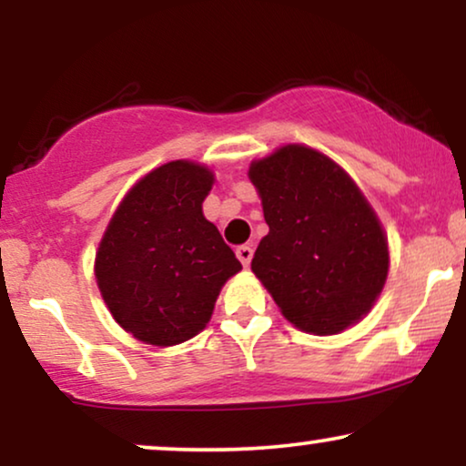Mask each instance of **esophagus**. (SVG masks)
I'll list each match as a JSON object with an SVG mask.
<instances>
[{
	"label": "esophagus",
	"mask_w": 466,
	"mask_h": 466,
	"mask_svg": "<svg viewBox=\"0 0 466 466\" xmlns=\"http://www.w3.org/2000/svg\"><path fill=\"white\" fill-rule=\"evenodd\" d=\"M235 254H238L239 263L244 265V267H248V265H250V260H252V254H254V250H252V246L244 244V246H238V250H235Z\"/></svg>",
	"instance_id": "34e87169"
}]
</instances>
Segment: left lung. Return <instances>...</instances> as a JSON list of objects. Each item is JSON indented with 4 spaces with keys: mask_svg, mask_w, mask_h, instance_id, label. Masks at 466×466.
<instances>
[{
    "mask_svg": "<svg viewBox=\"0 0 466 466\" xmlns=\"http://www.w3.org/2000/svg\"><path fill=\"white\" fill-rule=\"evenodd\" d=\"M269 233L252 271L284 318L337 335L369 314L388 276V239L352 177L322 152L289 144L248 171Z\"/></svg>",
    "mask_w": 466,
    "mask_h": 466,
    "instance_id": "1",
    "label": "left lung"
}]
</instances>
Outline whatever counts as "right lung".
<instances>
[{
    "mask_svg": "<svg viewBox=\"0 0 466 466\" xmlns=\"http://www.w3.org/2000/svg\"><path fill=\"white\" fill-rule=\"evenodd\" d=\"M214 174L171 161L120 201L95 257V278L114 320L150 346H176L206 329L218 292L241 269L203 216Z\"/></svg>",
    "mask_w": 466,
    "mask_h": 466,
    "instance_id": "obj_1",
    "label": "right lung"
}]
</instances>
